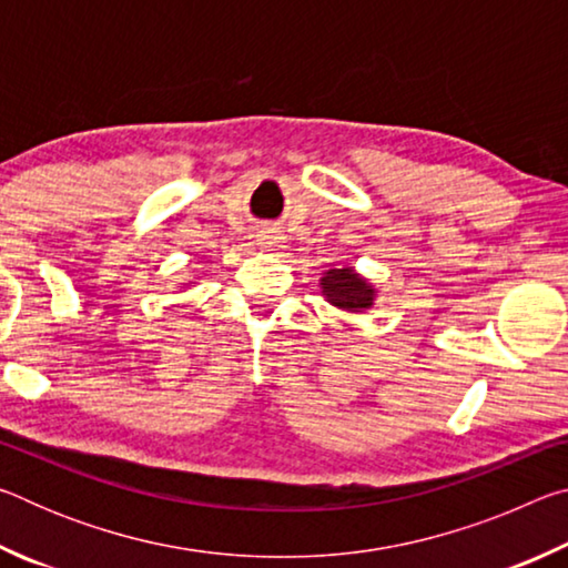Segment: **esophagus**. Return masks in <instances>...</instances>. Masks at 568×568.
I'll return each instance as SVG.
<instances>
[{"label":"esophagus","mask_w":568,"mask_h":568,"mask_svg":"<svg viewBox=\"0 0 568 568\" xmlns=\"http://www.w3.org/2000/svg\"><path fill=\"white\" fill-rule=\"evenodd\" d=\"M257 245L265 250H277L283 247V235L273 233V230H261V233H257Z\"/></svg>","instance_id":"obj_1"}]
</instances>
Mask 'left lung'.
<instances>
[{
	"instance_id": "obj_1",
	"label": "left lung",
	"mask_w": 568,
	"mask_h": 568,
	"mask_svg": "<svg viewBox=\"0 0 568 568\" xmlns=\"http://www.w3.org/2000/svg\"><path fill=\"white\" fill-rule=\"evenodd\" d=\"M321 293L335 311L365 313L376 305L378 287L363 277L353 265H335L321 273Z\"/></svg>"
}]
</instances>
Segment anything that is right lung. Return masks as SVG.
I'll return each mask as SVG.
<instances>
[{"label": "right lung", "mask_w": 568, "mask_h": 568, "mask_svg": "<svg viewBox=\"0 0 568 568\" xmlns=\"http://www.w3.org/2000/svg\"><path fill=\"white\" fill-rule=\"evenodd\" d=\"M190 285H192V283H190V281H187V283H180V285H178V287H180V291H187V287H190Z\"/></svg>", "instance_id": "1"}]
</instances>
